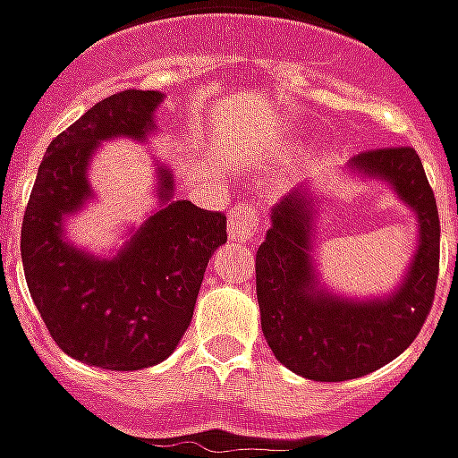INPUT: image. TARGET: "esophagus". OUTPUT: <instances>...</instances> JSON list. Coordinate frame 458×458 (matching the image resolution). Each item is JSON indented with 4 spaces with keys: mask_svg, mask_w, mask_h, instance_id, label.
Masks as SVG:
<instances>
[{
    "mask_svg": "<svg viewBox=\"0 0 458 458\" xmlns=\"http://www.w3.org/2000/svg\"><path fill=\"white\" fill-rule=\"evenodd\" d=\"M259 234V214L254 204L239 201L234 209L229 211V236L242 244H251Z\"/></svg>",
    "mask_w": 458,
    "mask_h": 458,
    "instance_id": "1",
    "label": "esophagus"
}]
</instances>
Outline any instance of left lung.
<instances>
[{
  "instance_id": "left-lung-1",
  "label": "left lung",
  "mask_w": 458,
  "mask_h": 458,
  "mask_svg": "<svg viewBox=\"0 0 458 458\" xmlns=\"http://www.w3.org/2000/svg\"><path fill=\"white\" fill-rule=\"evenodd\" d=\"M352 169L386 179L416 211L419 249L406 282L389 299L342 301L317 289L307 194L292 191L274 207L257 249L261 331L284 367L314 381L356 379L389 364L419 336L437 294L439 211L419 154L411 147L369 149L352 159Z\"/></svg>"
}]
</instances>
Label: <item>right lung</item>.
Instances as JSON below:
<instances>
[{"label": "right lung", "mask_w": 458, "mask_h": 458, "mask_svg": "<svg viewBox=\"0 0 458 458\" xmlns=\"http://www.w3.org/2000/svg\"><path fill=\"white\" fill-rule=\"evenodd\" d=\"M162 104L159 91L127 89L94 104L52 139L21 222L24 276L56 346L89 367L137 371L164 361L187 331L214 249L226 242V216L191 201H169L172 174L162 169L164 207L114 259H94L62 239V216L91 189L87 164L112 137L141 139Z\"/></svg>", "instance_id": "obj_1"}]
</instances>
